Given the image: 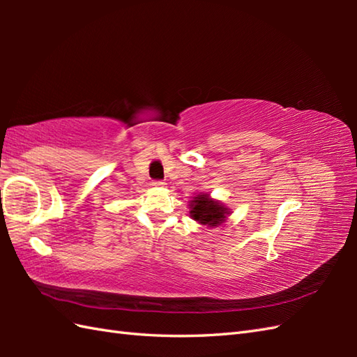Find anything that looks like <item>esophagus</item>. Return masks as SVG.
<instances>
[{
  "label": "esophagus",
  "instance_id": "34e87169",
  "mask_svg": "<svg viewBox=\"0 0 357 357\" xmlns=\"http://www.w3.org/2000/svg\"><path fill=\"white\" fill-rule=\"evenodd\" d=\"M156 188H161V187H165V183H162V181H153V184H151Z\"/></svg>",
  "mask_w": 357,
  "mask_h": 357
}]
</instances>
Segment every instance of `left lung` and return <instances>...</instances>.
Here are the masks:
<instances>
[{"instance_id":"1","label":"left lung","mask_w":357,"mask_h":357,"mask_svg":"<svg viewBox=\"0 0 357 357\" xmlns=\"http://www.w3.org/2000/svg\"><path fill=\"white\" fill-rule=\"evenodd\" d=\"M190 208V218L201 225L219 227L225 222V219L231 215V210L224 206L221 201H216L210 196V193L199 192L193 199L188 202Z\"/></svg>"}]
</instances>
